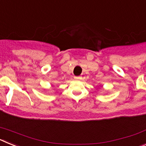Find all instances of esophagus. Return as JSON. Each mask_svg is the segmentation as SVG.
<instances>
[{
	"mask_svg": "<svg viewBox=\"0 0 146 146\" xmlns=\"http://www.w3.org/2000/svg\"><path fill=\"white\" fill-rule=\"evenodd\" d=\"M81 77H74V79L75 80H79V79H80Z\"/></svg>",
	"mask_w": 146,
	"mask_h": 146,
	"instance_id": "obj_1",
	"label": "esophagus"
}]
</instances>
